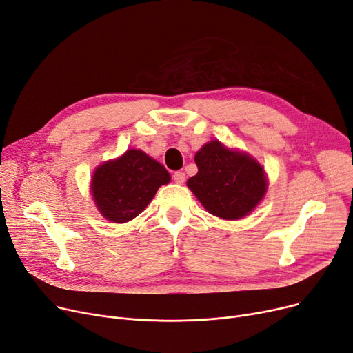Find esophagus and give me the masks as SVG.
Returning <instances> with one entry per match:
<instances>
[{
  "label": "esophagus",
  "instance_id": "obj_1",
  "mask_svg": "<svg viewBox=\"0 0 353 353\" xmlns=\"http://www.w3.org/2000/svg\"><path fill=\"white\" fill-rule=\"evenodd\" d=\"M172 178H174V181H175L176 183H183V182H185V172L176 171V172L172 175Z\"/></svg>",
  "mask_w": 353,
  "mask_h": 353
}]
</instances>
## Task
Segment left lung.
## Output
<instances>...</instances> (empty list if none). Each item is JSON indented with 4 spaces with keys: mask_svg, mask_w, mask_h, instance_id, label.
Listing matches in <instances>:
<instances>
[{
    "mask_svg": "<svg viewBox=\"0 0 353 353\" xmlns=\"http://www.w3.org/2000/svg\"><path fill=\"white\" fill-rule=\"evenodd\" d=\"M198 174L187 181L208 212L239 220L260 203L267 190L263 168L253 158L211 141L195 155Z\"/></svg>",
    "mask_w": 353,
    "mask_h": 353,
    "instance_id": "obj_1",
    "label": "left lung"
}]
</instances>
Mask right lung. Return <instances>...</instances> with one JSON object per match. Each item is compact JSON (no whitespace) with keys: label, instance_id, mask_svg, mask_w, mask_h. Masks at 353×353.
<instances>
[{"label":"right lung","instance_id":"add662e5","mask_svg":"<svg viewBox=\"0 0 353 353\" xmlns=\"http://www.w3.org/2000/svg\"><path fill=\"white\" fill-rule=\"evenodd\" d=\"M171 176L142 150L130 149L114 161L100 165L92 178L94 203L112 223H128L141 214L161 185Z\"/></svg>","mask_w":353,"mask_h":353}]
</instances>
